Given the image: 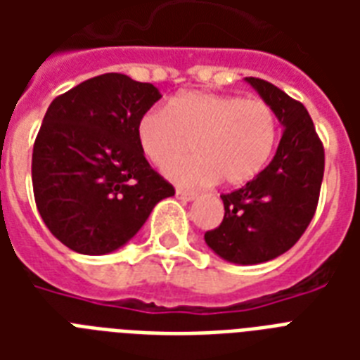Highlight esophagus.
Listing matches in <instances>:
<instances>
[{"instance_id":"obj_1","label":"esophagus","mask_w":360,"mask_h":360,"mask_svg":"<svg viewBox=\"0 0 360 360\" xmlns=\"http://www.w3.org/2000/svg\"><path fill=\"white\" fill-rule=\"evenodd\" d=\"M175 196L179 198V200H183V202H191V200H194L196 198V194L191 191H183V188H177L175 191Z\"/></svg>"}]
</instances>
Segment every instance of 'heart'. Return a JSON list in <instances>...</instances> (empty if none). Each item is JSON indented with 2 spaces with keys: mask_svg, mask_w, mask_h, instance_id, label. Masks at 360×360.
I'll return each mask as SVG.
<instances>
[{
  "mask_svg": "<svg viewBox=\"0 0 360 360\" xmlns=\"http://www.w3.org/2000/svg\"><path fill=\"white\" fill-rule=\"evenodd\" d=\"M138 140L160 168L191 153L198 157L168 168L183 185H207L217 177L228 186L245 185L262 172L278 140V117L262 98L191 91L169 106H153L140 117Z\"/></svg>",
  "mask_w": 360,
  "mask_h": 360,
  "instance_id": "heart-1",
  "label": "heart"
}]
</instances>
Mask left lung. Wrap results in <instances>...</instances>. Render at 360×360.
Wrapping results in <instances>:
<instances>
[{
	"label": "left lung",
	"instance_id": "obj_1",
	"mask_svg": "<svg viewBox=\"0 0 360 360\" xmlns=\"http://www.w3.org/2000/svg\"><path fill=\"white\" fill-rule=\"evenodd\" d=\"M246 82L271 104L284 132L267 168L220 196L224 219L205 233V243L228 262L254 265L290 250L308 228L318 207L325 151L299 101L262 78L248 76Z\"/></svg>",
	"mask_w": 360,
	"mask_h": 360
}]
</instances>
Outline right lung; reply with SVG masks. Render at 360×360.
<instances>
[{"instance_id": "right-lung-1", "label": "right lung", "mask_w": 360, "mask_h": 360, "mask_svg": "<svg viewBox=\"0 0 360 360\" xmlns=\"http://www.w3.org/2000/svg\"><path fill=\"white\" fill-rule=\"evenodd\" d=\"M158 98L153 84L108 72L48 106L33 146V194L46 228L70 250H117L175 194L138 140L140 117Z\"/></svg>"}]
</instances>
